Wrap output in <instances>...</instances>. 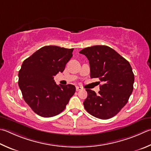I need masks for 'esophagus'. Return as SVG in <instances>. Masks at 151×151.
Here are the masks:
<instances>
[{"mask_svg": "<svg viewBox=\"0 0 151 151\" xmlns=\"http://www.w3.org/2000/svg\"><path fill=\"white\" fill-rule=\"evenodd\" d=\"M76 91H79V90H83V88L81 87V86H76Z\"/></svg>", "mask_w": 151, "mask_h": 151, "instance_id": "obj_1", "label": "esophagus"}]
</instances>
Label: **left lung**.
Instances as JSON below:
<instances>
[{
	"label": "left lung",
	"mask_w": 151,
	"mask_h": 151,
	"mask_svg": "<svg viewBox=\"0 0 151 151\" xmlns=\"http://www.w3.org/2000/svg\"><path fill=\"white\" fill-rule=\"evenodd\" d=\"M79 53L88 59L90 78H98L103 83L98 94L86 90L88 96L83 102L84 108L97 118H111L125 106L133 92L132 68L127 60L106 45L92 46Z\"/></svg>",
	"instance_id": "left-lung-1"
}]
</instances>
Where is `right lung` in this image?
<instances>
[{"mask_svg": "<svg viewBox=\"0 0 151 151\" xmlns=\"http://www.w3.org/2000/svg\"><path fill=\"white\" fill-rule=\"evenodd\" d=\"M74 49L44 46L26 60L18 73V85L23 98L35 114L43 117L64 110L75 94L73 84L57 85L54 76L63 72Z\"/></svg>", "mask_w": 151, "mask_h": 151, "instance_id": "right-lung-1", "label": "right lung"}]
</instances>
